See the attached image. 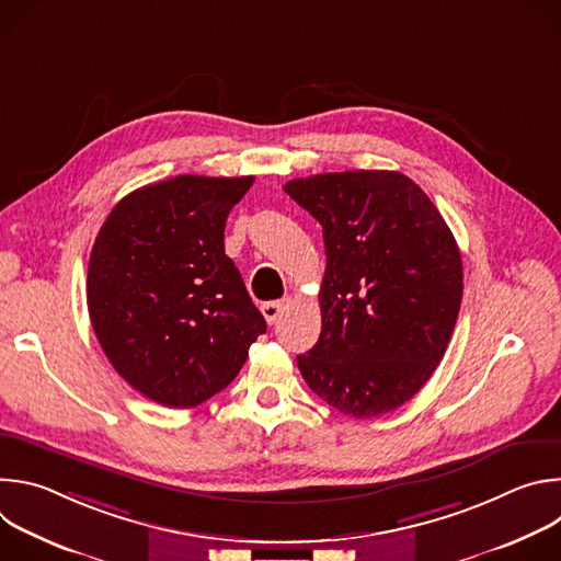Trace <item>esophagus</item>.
<instances>
[{
  "label": "esophagus",
  "instance_id": "1",
  "mask_svg": "<svg viewBox=\"0 0 561 561\" xmlns=\"http://www.w3.org/2000/svg\"><path fill=\"white\" fill-rule=\"evenodd\" d=\"M284 306H286L284 299H279V301H264V304H262V312H264L268 324H275V322H277L279 314L284 312Z\"/></svg>",
  "mask_w": 561,
  "mask_h": 561
}]
</instances>
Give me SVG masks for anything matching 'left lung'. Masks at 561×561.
Segmentation results:
<instances>
[{
	"mask_svg": "<svg viewBox=\"0 0 561 561\" xmlns=\"http://www.w3.org/2000/svg\"><path fill=\"white\" fill-rule=\"evenodd\" d=\"M284 191L324 228L322 333L297 355L314 394L344 415L390 413L431 379L463 290L455 237L428 195L397 171L290 180Z\"/></svg>",
	"mask_w": 561,
	"mask_h": 561,
	"instance_id": "left-lung-1",
	"label": "left lung"
}]
</instances>
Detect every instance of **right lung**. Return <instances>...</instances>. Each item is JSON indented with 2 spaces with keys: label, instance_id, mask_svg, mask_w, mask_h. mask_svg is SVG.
I'll use <instances>...</instances> for the list:
<instances>
[{
  "label": "right lung",
  "instance_id": "add662e5",
  "mask_svg": "<svg viewBox=\"0 0 561 561\" xmlns=\"http://www.w3.org/2000/svg\"><path fill=\"white\" fill-rule=\"evenodd\" d=\"M255 178L178 175L126 195L89 262V314L113 368L169 409L199 407L242 370L266 319L224 253Z\"/></svg>",
  "mask_w": 561,
  "mask_h": 561
}]
</instances>
